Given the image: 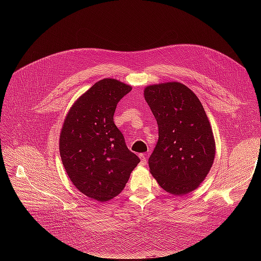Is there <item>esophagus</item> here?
<instances>
[{"label":"esophagus","mask_w":261,"mask_h":261,"mask_svg":"<svg viewBox=\"0 0 261 261\" xmlns=\"http://www.w3.org/2000/svg\"><path fill=\"white\" fill-rule=\"evenodd\" d=\"M139 158H140V164L141 165H146L147 164V156H146V154H144V153H140L139 154Z\"/></svg>","instance_id":"esophagus-1"}]
</instances>
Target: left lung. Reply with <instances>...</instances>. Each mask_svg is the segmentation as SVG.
Instances as JSON below:
<instances>
[{"label":"left lung","mask_w":261,"mask_h":261,"mask_svg":"<svg viewBox=\"0 0 261 261\" xmlns=\"http://www.w3.org/2000/svg\"><path fill=\"white\" fill-rule=\"evenodd\" d=\"M144 96L159 127V139L148 161L150 173L170 194L191 193L206 178L216 155L215 137L201 102L177 82L147 86Z\"/></svg>","instance_id":"left-lung-1"}]
</instances>
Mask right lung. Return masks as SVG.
Segmentation results:
<instances>
[{
	"mask_svg": "<svg viewBox=\"0 0 261 261\" xmlns=\"http://www.w3.org/2000/svg\"><path fill=\"white\" fill-rule=\"evenodd\" d=\"M130 90L113 78L99 81L76 100L61 130L60 154L69 179L101 202L123 191L140 162L113 121L118 101Z\"/></svg>",
	"mask_w": 261,
	"mask_h": 261,
	"instance_id": "right-lung-1",
	"label": "right lung"
}]
</instances>
